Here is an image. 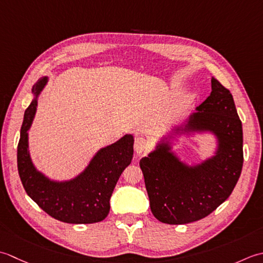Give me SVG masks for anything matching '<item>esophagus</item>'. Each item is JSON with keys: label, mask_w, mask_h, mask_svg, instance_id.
Listing matches in <instances>:
<instances>
[{"label": "esophagus", "mask_w": 263, "mask_h": 263, "mask_svg": "<svg viewBox=\"0 0 263 263\" xmlns=\"http://www.w3.org/2000/svg\"><path fill=\"white\" fill-rule=\"evenodd\" d=\"M148 146H149V144L144 137L135 138V143H134V148H135V151L138 154L145 152L146 149L148 148Z\"/></svg>", "instance_id": "34e87169"}]
</instances>
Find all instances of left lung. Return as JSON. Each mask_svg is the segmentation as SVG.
I'll return each mask as SVG.
<instances>
[{
    "instance_id": "obj_1",
    "label": "left lung",
    "mask_w": 263,
    "mask_h": 263,
    "mask_svg": "<svg viewBox=\"0 0 263 263\" xmlns=\"http://www.w3.org/2000/svg\"><path fill=\"white\" fill-rule=\"evenodd\" d=\"M211 88L186 129L213 132L219 139L217 154L196 167H186L165 142L139 161L151 211L163 223L205 218L228 199L242 173L243 129L233 95L216 78Z\"/></svg>"
}]
</instances>
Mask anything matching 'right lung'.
<instances>
[{
    "label": "right lung",
    "mask_w": 263,
    "mask_h": 263,
    "mask_svg": "<svg viewBox=\"0 0 263 263\" xmlns=\"http://www.w3.org/2000/svg\"><path fill=\"white\" fill-rule=\"evenodd\" d=\"M46 84V77L33 87L37 96ZM37 106L31 101L25 111L18 143V173L27 194L52 218L68 223H94L102 221L110 211V197L116 184L134 153V138L126 135L117 143L102 148L84 173L70 181L55 183L43 176L30 161L28 134Z\"/></svg>",
    "instance_id": "add662e5"
}]
</instances>
